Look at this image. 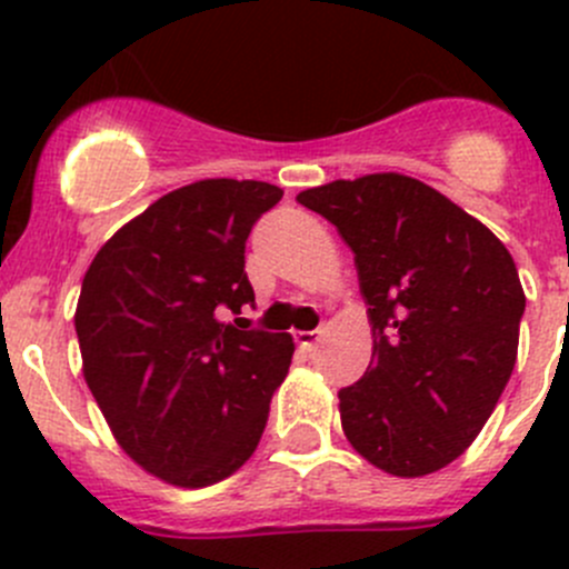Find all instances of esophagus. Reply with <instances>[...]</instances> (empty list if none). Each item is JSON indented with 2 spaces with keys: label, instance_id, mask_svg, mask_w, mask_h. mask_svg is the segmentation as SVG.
<instances>
[{
  "label": "esophagus",
  "instance_id": "obj_1",
  "mask_svg": "<svg viewBox=\"0 0 569 569\" xmlns=\"http://www.w3.org/2000/svg\"><path fill=\"white\" fill-rule=\"evenodd\" d=\"M321 336H325V330H311V332H297V347L302 349V352H313L317 349V343L321 341Z\"/></svg>",
  "mask_w": 569,
  "mask_h": 569
}]
</instances>
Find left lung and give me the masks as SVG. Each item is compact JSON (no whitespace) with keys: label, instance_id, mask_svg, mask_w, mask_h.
Returning a JSON list of instances; mask_svg holds the SVG:
<instances>
[{"label":"left lung","instance_id":"left-lung-1","mask_svg":"<svg viewBox=\"0 0 569 569\" xmlns=\"http://www.w3.org/2000/svg\"><path fill=\"white\" fill-rule=\"evenodd\" d=\"M355 252L375 347L338 391L349 446L401 479L465 455L496 410L526 295L501 239L429 183L401 173L338 178L297 194Z\"/></svg>","mask_w":569,"mask_h":569}]
</instances>
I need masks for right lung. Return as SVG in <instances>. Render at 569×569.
Returning a JSON list of instances; mask_svg holds the SVG:
<instances>
[{
	"instance_id": "1",
	"label": "right lung",
	"mask_w": 569,
	"mask_h": 569,
	"mask_svg": "<svg viewBox=\"0 0 569 569\" xmlns=\"http://www.w3.org/2000/svg\"><path fill=\"white\" fill-rule=\"evenodd\" d=\"M280 198L267 181L187 183L118 228L84 272L73 313L84 382L120 449L173 487L237 473L289 375V332L220 319L256 302L244 242Z\"/></svg>"
}]
</instances>
